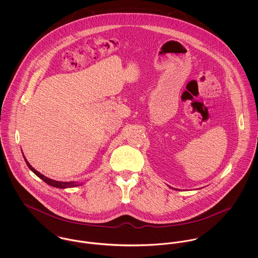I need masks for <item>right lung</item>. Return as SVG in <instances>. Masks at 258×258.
<instances>
[{
	"label": "right lung",
	"mask_w": 258,
	"mask_h": 258,
	"mask_svg": "<svg viewBox=\"0 0 258 258\" xmlns=\"http://www.w3.org/2000/svg\"><path fill=\"white\" fill-rule=\"evenodd\" d=\"M24 159L28 165V167L30 168V170L35 173L37 175L38 178H40L43 182H45L46 184L51 185V186H54V187H57V188H68V187H74V186H78V185H81L82 184L80 183H76V182H58V181H54V180H51L45 176H43L42 174H40L39 172H37V170L35 168H33V166L28 162V160L26 159V157L24 156Z\"/></svg>",
	"instance_id": "1"
}]
</instances>
